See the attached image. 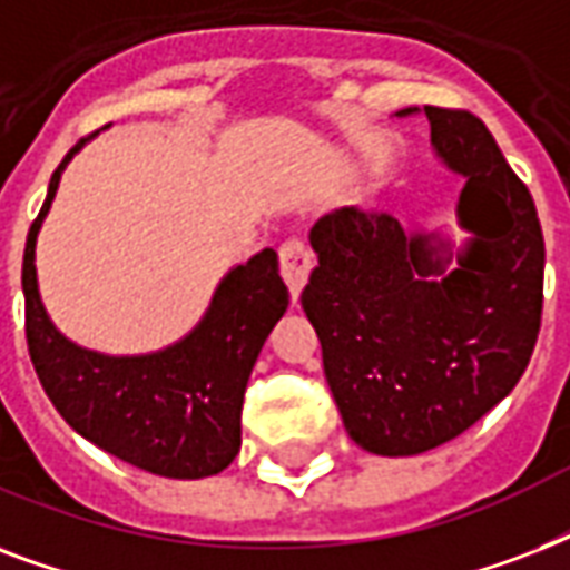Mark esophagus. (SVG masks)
<instances>
[{"label": "esophagus", "instance_id": "34e87169", "mask_svg": "<svg viewBox=\"0 0 570 570\" xmlns=\"http://www.w3.org/2000/svg\"><path fill=\"white\" fill-rule=\"evenodd\" d=\"M277 254H281V275H284L293 298H298V293H302L304 284H307V275H311L313 268L311 248H307L302 239H286Z\"/></svg>", "mask_w": 570, "mask_h": 570}]
</instances>
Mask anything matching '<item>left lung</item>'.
<instances>
[{
	"mask_svg": "<svg viewBox=\"0 0 570 570\" xmlns=\"http://www.w3.org/2000/svg\"><path fill=\"white\" fill-rule=\"evenodd\" d=\"M423 111L434 154L464 180L455 213L470 239L455 263L441 233L405 230L390 209L343 206L313 224L320 266L302 293L348 438L390 459L459 438L512 393L544 302L530 189L476 115Z\"/></svg>",
	"mask_w": 570,
	"mask_h": 570,
	"instance_id": "left-lung-1",
	"label": "left lung"
}]
</instances>
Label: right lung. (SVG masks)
<instances>
[{
    "instance_id": "1",
    "label": "right lung",
    "mask_w": 570,
    "mask_h": 570,
    "mask_svg": "<svg viewBox=\"0 0 570 570\" xmlns=\"http://www.w3.org/2000/svg\"><path fill=\"white\" fill-rule=\"evenodd\" d=\"M85 141L52 174L22 254L26 340L35 373L67 425L115 459L168 479L222 473L242 446V399L250 370L289 304L277 254L263 248L230 268L204 320L174 346L150 355H100L76 346L40 302L35 245L61 171Z\"/></svg>"
}]
</instances>
